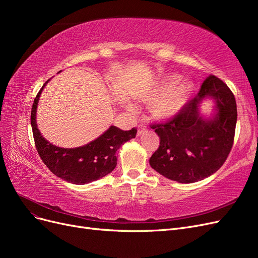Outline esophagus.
Here are the masks:
<instances>
[{"label":"esophagus","instance_id":"34e87169","mask_svg":"<svg viewBox=\"0 0 258 258\" xmlns=\"http://www.w3.org/2000/svg\"><path fill=\"white\" fill-rule=\"evenodd\" d=\"M145 132V126H143V124H141V126L138 127V132H137V136L140 137L141 135H143Z\"/></svg>","mask_w":258,"mask_h":258}]
</instances>
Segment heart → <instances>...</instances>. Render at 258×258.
Here are the masks:
<instances>
[{
    "mask_svg": "<svg viewBox=\"0 0 258 258\" xmlns=\"http://www.w3.org/2000/svg\"><path fill=\"white\" fill-rule=\"evenodd\" d=\"M194 91L190 82H182V76L171 73L162 76L152 87L141 93V100L151 103V112L155 118L169 120L183 111ZM129 111L135 112L136 106L130 104Z\"/></svg>",
    "mask_w": 258,
    "mask_h": 258,
    "instance_id": "heart-1",
    "label": "heart"
}]
</instances>
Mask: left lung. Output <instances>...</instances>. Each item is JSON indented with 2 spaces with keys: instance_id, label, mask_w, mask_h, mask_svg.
<instances>
[{
  "instance_id": "1",
  "label": "left lung",
  "mask_w": 258,
  "mask_h": 258,
  "mask_svg": "<svg viewBox=\"0 0 258 258\" xmlns=\"http://www.w3.org/2000/svg\"><path fill=\"white\" fill-rule=\"evenodd\" d=\"M206 98L216 102L217 112L210 119L202 116L199 110ZM236 123L235 96L222 80L210 75L181 113L166 122L152 124L160 144L150 158V165L178 183L201 181L215 173L227 159Z\"/></svg>"
}]
</instances>
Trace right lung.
<instances>
[{
  "mask_svg": "<svg viewBox=\"0 0 258 258\" xmlns=\"http://www.w3.org/2000/svg\"><path fill=\"white\" fill-rule=\"evenodd\" d=\"M36 95L31 111V126L38 155L51 172L64 181L84 185L111 173L117 165L116 152L129 140L136 138L137 129L123 131L111 126L104 134L84 146L63 148L52 145L45 140L37 129L36 108L41 92L45 85Z\"/></svg>",
  "mask_w": 258,
  "mask_h": 258,
  "instance_id": "right-lung-1",
  "label": "right lung"
}]
</instances>
